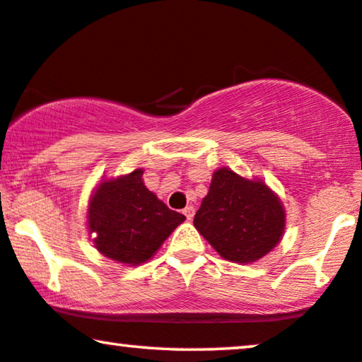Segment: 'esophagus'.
<instances>
[{"label":"esophagus","mask_w":362,"mask_h":362,"mask_svg":"<svg viewBox=\"0 0 362 362\" xmlns=\"http://www.w3.org/2000/svg\"><path fill=\"white\" fill-rule=\"evenodd\" d=\"M184 215L187 216V220L194 218V215H195V209H194V206H192V205L185 206V209H184Z\"/></svg>","instance_id":"1"}]
</instances>
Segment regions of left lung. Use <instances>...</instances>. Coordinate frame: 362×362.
<instances>
[{
  "mask_svg": "<svg viewBox=\"0 0 362 362\" xmlns=\"http://www.w3.org/2000/svg\"><path fill=\"white\" fill-rule=\"evenodd\" d=\"M194 225L221 258L247 264L281 242L286 214L281 199L263 180L221 167L211 175Z\"/></svg>",
  "mask_w": 362,
  "mask_h": 362,
  "instance_id": "obj_1",
  "label": "left lung"
}]
</instances>
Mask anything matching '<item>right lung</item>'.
Masks as SVG:
<instances>
[{"instance_id": "right-lung-1", "label": "right lung", "mask_w": 362, "mask_h": 362, "mask_svg": "<svg viewBox=\"0 0 362 362\" xmlns=\"http://www.w3.org/2000/svg\"><path fill=\"white\" fill-rule=\"evenodd\" d=\"M144 170L103 178L88 204V230L95 250L114 262L137 267L151 259L185 216L157 199Z\"/></svg>"}]
</instances>
